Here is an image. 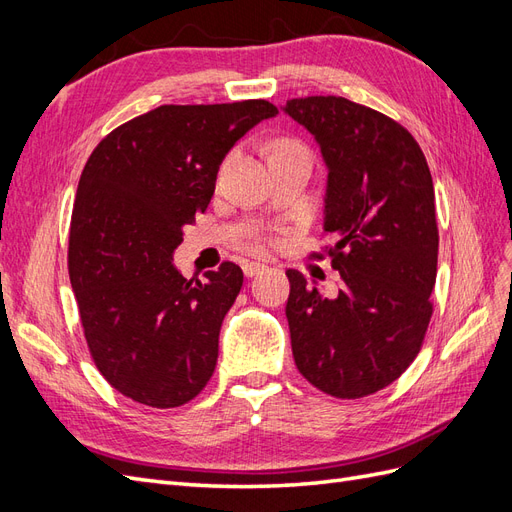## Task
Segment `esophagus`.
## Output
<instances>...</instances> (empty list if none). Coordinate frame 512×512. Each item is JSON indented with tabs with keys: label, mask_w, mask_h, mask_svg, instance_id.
<instances>
[{
	"label": "esophagus",
	"mask_w": 512,
	"mask_h": 512,
	"mask_svg": "<svg viewBox=\"0 0 512 512\" xmlns=\"http://www.w3.org/2000/svg\"><path fill=\"white\" fill-rule=\"evenodd\" d=\"M265 269H267V265H262V262H245V265H243L245 277H254V275L265 271Z\"/></svg>",
	"instance_id": "esophagus-1"
}]
</instances>
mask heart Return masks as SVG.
Listing matches in <instances>:
<instances>
[{"instance_id": "1", "label": "heart", "mask_w": 512, "mask_h": 512, "mask_svg": "<svg viewBox=\"0 0 512 512\" xmlns=\"http://www.w3.org/2000/svg\"><path fill=\"white\" fill-rule=\"evenodd\" d=\"M290 147H301V145H297V143H290V141H282V143H277V145H275V149H273V151L290 149ZM267 243H275V241H273V239H267Z\"/></svg>"}]
</instances>
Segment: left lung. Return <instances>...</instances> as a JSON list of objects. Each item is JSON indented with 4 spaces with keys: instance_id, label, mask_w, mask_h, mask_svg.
<instances>
[{
    "instance_id": "obj_1",
    "label": "left lung",
    "mask_w": 512,
    "mask_h": 512,
    "mask_svg": "<svg viewBox=\"0 0 512 512\" xmlns=\"http://www.w3.org/2000/svg\"><path fill=\"white\" fill-rule=\"evenodd\" d=\"M284 111L314 134L329 168L324 232L337 239L329 256L342 275L324 299L286 271L294 363L322 393L359 399L395 382L423 346L438 271L431 173L414 136L374 108L309 96Z\"/></svg>"
}]
</instances>
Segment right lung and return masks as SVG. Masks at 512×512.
Wrapping results in <instances>:
<instances>
[{
  "label": "right lung",
  "instance_id": "add662e5",
  "mask_svg": "<svg viewBox=\"0 0 512 512\" xmlns=\"http://www.w3.org/2000/svg\"><path fill=\"white\" fill-rule=\"evenodd\" d=\"M267 100L164 104L104 136L76 190L68 273L87 346L106 382L138 404H188L213 376L222 320L243 271L188 280L173 254L205 211L226 153Z\"/></svg>",
  "mask_w": 512,
  "mask_h": 512
}]
</instances>
